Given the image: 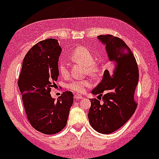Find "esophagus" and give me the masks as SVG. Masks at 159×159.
I'll return each mask as SVG.
<instances>
[{
  "label": "esophagus",
  "instance_id": "obj_1",
  "mask_svg": "<svg viewBox=\"0 0 159 159\" xmlns=\"http://www.w3.org/2000/svg\"><path fill=\"white\" fill-rule=\"evenodd\" d=\"M82 98L83 97L80 95H75V99H82Z\"/></svg>",
  "mask_w": 159,
  "mask_h": 159
}]
</instances>
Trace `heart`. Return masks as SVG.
I'll list each match as a JSON object with an SVG mask.
<instances>
[{
  "label": "heart",
  "mask_w": 159,
  "mask_h": 159,
  "mask_svg": "<svg viewBox=\"0 0 159 159\" xmlns=\"http://www.w3.org/2000/svg\"><path fill=\"white\" fill-rule=\"evenodd\" d=\"M69 58L71 61L82 64L84 66L87 73L91 76H95L98 73V66L94 61V58L88 48L78 47L69 53ZM58 72L62 77L68 75V68L64 62H59L58 65ZM91 86V82L88 80H73L66 84V88L77 93H83L86 89Z\"/></svg>",
  "instance_id": "1"
}]
</instances>
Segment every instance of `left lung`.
<instances>
[{
  "mask_svg": "<svg viewBox=\"0 0 159 159\" xmlns=\"http://www.w3.org/2000/svg\"><path fill=\"white\" fill-rule=\"evenodd\" d=\"M97 38L105 46L110 69H106L101 82L92 91L93 95H105L102 103L99 98L90 100L88 119L97 132L110 134L125 125L134 113V95L139 71L131 50L121 39L111 34Z\"/></svg>",
  "mask_w": 159,
  "mask_h": 159,
  "instance_id": "obj_1",
  "label": "left lung"
}]
</instances>
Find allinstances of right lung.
I'll use <instances>...</instances> for the list:
<instances>
[{
  "instance_id": "1",
  "label": "right lung",
  "mask_w": 159,
  "mask_h": 159,
  "mask_svg": "<svg viewBox=\"0 0 159 159\" xmlns=\"http://www.w3.org/2000/svg\"><path fill=\"white\" fill-rule=\"evenodd\" d=\"M61 48L56 39H47L34 45L23 60L18 85L28 120L42 133L53 134L66 125L73 94L63 93L57 100L51 89L59 75L58 58Z\"/></svg>"
}]
</instances>
